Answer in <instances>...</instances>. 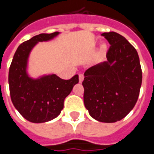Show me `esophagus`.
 Returning <instances> with one entry per match:
<instances>
[{
	"label": "esophagus",
	"mask_w": 154,
	"mask_h": 154,
	"mask_svg": "<svg viewBox=\"0 0 154 154\" xmlns=\"http://www.w3.org/2000/svg\"><path fill=\"white\" fill-rule=\"evenodd\" d=\"M83 80H84V75H83L82 74H80V75H79V83H82Z\"/></svg>",
	"instance_id": "esophagus-1"
}]
</instances>
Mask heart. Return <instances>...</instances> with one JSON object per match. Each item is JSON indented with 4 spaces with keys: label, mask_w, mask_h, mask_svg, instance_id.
<instances>
[{
    "label": "heart",
    "mask_w": 154,
    "mask_h": 154,
    "mask_svg": "<svg viewBox=\"0 0 154 154\" xmlns=\"http://www.w3.org/2000/svg\"><path fill=\"white\" fill-rule=\"evenodd\" d=\"M107 51V45L105 44L102 45L101 46H100V53L101 54H103L106 53Z\"/></svg>",
    "instance_id": "heart-1"
}]
</instances>
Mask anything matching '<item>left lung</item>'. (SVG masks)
<instances>
[{"mask_svg":"<svg viewBox=\"0 0 154 154\" xmlns=\"http://www.w3.org/2000/svg\"><path fill=\"white\" fill-rule=\"evenodd\" d=\"M110 47L107 61L85 72L84 103L89 115L103 123L124 119L138 100L142 69L135 48L116 32L102 34Z\"/></svg>","mask_w":154,"mask_h":154,"instance_id":"left-lung-1","label":"left lung"}]
</instances>
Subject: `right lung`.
Wrapping results in <instances>:
<instances>
[{"mask_svg":"<svg viewBox=\"0 0 154 154\" xmlns=\"http://www.w3.org/2000/svg\"><path fill=\"white\" fill-rule=\"evenodd\" d=\"M59 34H40L20 45L10 66L8 81L13 105L31 123H45L57 117L64 108L65 99L79 83L78 75L65 80L55 74L36 79L28 74L29 56L33 48L39 42L53 40Z\"/></svg>","mask_w":154,"mask_h":154,"instance_id":"obj_1","label":"right lung"}]
</instances>
